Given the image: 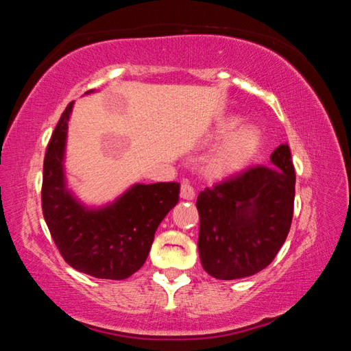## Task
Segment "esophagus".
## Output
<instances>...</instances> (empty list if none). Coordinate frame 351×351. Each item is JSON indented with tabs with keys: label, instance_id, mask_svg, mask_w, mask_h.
<instances>
[{
	"label": "esophagus",
	"instance_id": "1",
	"mask_svg": "<svg viewBox=\"0 0 351 351\" xmlns=\"http://www.w3.org/2000/svg\"><path fill=\"white\" fill-rule=\"evenodd\" d=\"M180 195H181L182 199H193L195 198V190H193L192 186H190L189 181H182L181 182V192H180Z\"/></svg>",
	"mask_w": 351,
	"mask_h": 351
}]
</instances>
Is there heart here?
<instances>
[{
	"label": "heart",
	"mask_w": 351,
	"mask_h": 351,
	"mask_svg": "<svg viewBox=\"0 0 351 351\" xmlns=\"http://www.w3.org/2000/svg\"><path fill=\"white\" fill-rule=\"evenodd\" d=\"M241 119L230 116L223 119L215 128V138L224 139L213 156L210 170L218 176L232 175L245 169L261 147V134L255 127L245 125L239 130Z\"/></svg>",
	"instance_id": "heart-1"
}]
</instances>
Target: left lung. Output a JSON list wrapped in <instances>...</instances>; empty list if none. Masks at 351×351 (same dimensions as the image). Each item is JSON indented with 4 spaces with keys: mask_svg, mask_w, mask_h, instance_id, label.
Segmentation results:
<instances>
[{
    "mask_svg": "<svg viewBox=\"0 0 351 351\" xmlns=\"http://www.w3.org/2000/svg\"><path fill=\"white\" fill-rule=\"evenodd\" d=\"M272 165H251L199 192V258L207 274L235 280L265 269L287 240L295 173L288 144Z\"/></svg>",
    "mask_w": 351,
    "mask_h": 351,
    "instance_id": "1",
    "label": "left lung"
}]
</instances>
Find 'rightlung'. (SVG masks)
<instances>
[{
  "instance_id": "obj_1",
  "label": "right lung",
  "mask_w": 351,
  "mask_h": 351,
  "mask_svg": "<svg viewBox=\"0 0 351 351\" xmlns=\"http://www.w3.org/2000/svg\"><path fill=\"white\" fill-rule=\"evenodd\" d=\"M73 102L46 148L41 209L52 240L69 266L83 274L123 280L142 268L159 223L180 199V184H136L100 210H88L64 189L63 153Z\"/></svg>"
}]
</instances>
